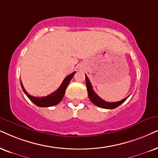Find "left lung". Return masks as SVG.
<instances>
[{
	"label": "left lung",
	"mask_w": 158,
	"mask_h": 158,
	"mask_svg": "<svg viewBox=\"0 0 158 158\" xmlns=\"http://www.w3.org/2000/svg\"><path fill=\"white\" fill-rule=\"evenodd\" d=\"M85 79H86V86H87V93H88V96L89 100L91 101V102L94 103L97 106L103 108V109H115V108L118 107L119 106H120L123 102H125L126 101L127 96L125 98H124L120 101H117V102H106V101L101 98L96 93H95V91L93 90V87L89 81L88 77H87V75L85 74Z\"/></svg>",
	"instance_id": "1"
}]
</instances>
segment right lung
Here are the masks:
<instances>
[{"instance_id":"right-lung-1","label":"right lung","mask_w":158,"mask_h":158,"mask_svg":"<svg viewBox=\"0 0 158 158\" xmlns=\"http://www.w3.org/2000/svg\"><path fill=\"white\" fill-rule=\"evenodd\" d=\"M75 71L73 72L71 74L67 76L65 78L64 80H63V83L61 84V85L60 86L59 88L57 89V90L53 92L52 93L49 94L47 96L45 97H34L32 96V95H29L27 93V92L25 90V88H24L23 83L20 81L22 88H23V90L26 95H27V98L31 100V101L33 103H35L37 106L39 107H49V106H55L60 102L61 100L63 99V96H64L65 89H66L67 87L69 86L70 81H71V79H72L73 75L75 74Z\"/></svg>"}]
</instances>
